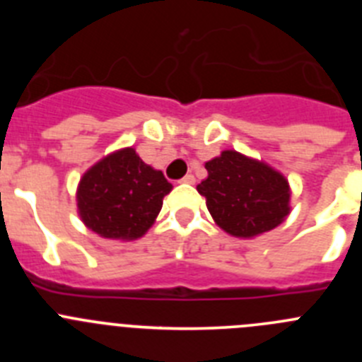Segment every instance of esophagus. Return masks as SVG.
I'll return each instance as SVG.
<instances>
[{
    "label": "esophagus",
    "instance_id": "34e87169",
    "mask_svg": "<svg viewBox=\"0 0 362 362\" xmlns=\"http://www.w3.org/2000/svg\"><path fill=\"white\" fill-rule=\"evenodd\" d=\"M181 183H188V185H194L196 183V177H194V175L192 174H187L185 175L183 179H181Z\"/></svg>",
    "mask_w": 362,
    "mask_h": 362
}]
</instances>
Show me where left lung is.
<instances>
[{
  "label": "left lung",
  "instance_id": "left-lung-1",
  "mask_svg": "<svg viewBox=\"0 0 362 362\" xmlns=\"http://www.w3.org/2000/svg\"><path fill=\"white\" fill-rule=\"evenodd\" d=\"M209 177L197 185L206 209L233 238H255L279 226L290 214V185L267 163L225 150L204 163Z\"/></svg>",
  "mask_w": 362,
  "mask_h": 362
}]
</instances>
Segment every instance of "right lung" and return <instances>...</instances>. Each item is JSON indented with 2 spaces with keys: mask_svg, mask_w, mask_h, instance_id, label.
Masks as SVG:
<instances>
[{
  "mask_svg": "<svg viewBox=\"0 0 362 362\" xmlns=\"http://www.w3.org/2000/svg\"><path fill=\"white\" fill-rule=\"evenodd\" d=\"M170 190L161 170L146 165L134 148H121L83 174L78 212L101 238L134 241L153 225Z\"/></svg>",
  "mask_w": 362,
  "mask_h": 362,
  "instance_id": "right-lung-1",
  "label": "right lung"
}]
</instances>
